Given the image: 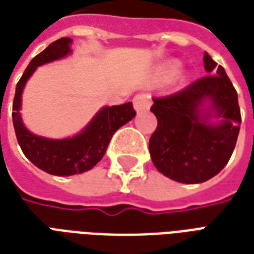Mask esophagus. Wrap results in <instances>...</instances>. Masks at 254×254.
<instances>
[{"label":"esophagus","instance_id":"obj_1","mask_svg":"<svg viewBox=\"0 0 254 254\" xmlns=\"http://www.w3.org/2000/svg\"><path fill=\"white\" fill-rule=\"evenodd\" d=\"M132 103H134V108L138 112L146 111L151 107V99L148 98L147 95H143V93H139L136 95L134 99H132Z\"/></svg>","mask_w":254,"mask_h":254}]
</instances>
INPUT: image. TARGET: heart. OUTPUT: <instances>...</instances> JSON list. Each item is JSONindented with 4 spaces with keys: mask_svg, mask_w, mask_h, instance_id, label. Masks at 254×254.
Returning <instances> with one entry per match:
<instances>
[{
    "mask_svg": "<svg viewBox=\"0 0 254 254\" xmlns=\"http://www.w3.org/2000/svg\"><path fill=\"white\" fill-rule=\"evenodd\" d=\"M178 66H179V64L177 62L169 63V64L165 66V69H163V75L167 76V77L174 76L175 73H177V70H178Z\"/></svg>",
    "mask_w": 254,
    "mask_h": 254,
    "instance_id": "heart-1",
    "label": "heart"
}]
</instances>
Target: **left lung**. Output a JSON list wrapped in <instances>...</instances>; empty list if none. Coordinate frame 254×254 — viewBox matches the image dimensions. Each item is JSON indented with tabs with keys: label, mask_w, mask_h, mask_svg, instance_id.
<instances>
[{
	"label": "left lung",
	"mask_w": 254,
	"mask_h": 254,
	"mask_svg": "<svg viewBox=\"0 0 254 254\" xmlns=\"http://www.w3.org/2000/svg\"><path fill=\"white\" fill-rule=\"evenodd\" d=\"M203 63L209 75L178 92L152 98L158 120L148 143L152 163L182 184H201L218 174L232 156L241 125L237 91L225 69L207 53ZM207 100L221 119L218 125H210V113L201 108Z\"/></svg>",
	"instance_id": "1"
}]
</instances>
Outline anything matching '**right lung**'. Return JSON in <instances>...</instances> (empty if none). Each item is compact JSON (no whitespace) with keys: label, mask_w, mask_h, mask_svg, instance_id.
Returning a JSON list of instances; mask_svg holds the SVG:
<instances>
[{"label":"right lung","mask_w":254,"mask_h":254,"mask_svg":"<svg viewBox=\"0 0 254 254\" xmlns=\"http://www.w3.org/2000/svg\"><path fill=\"white\" fill-rule=\"evenodd\" d=\"M70 43L72 40L68 37L56 40L29 63L20 81L17 83L11 114L17 140L26 158L48 174L59 177L81 174L84 171L91 170L98 162L102 161L116 129L136 115L131 102L120 106L104 107L81 134L62 140L41 138L25 128L21 120L20 107L21 93L26 80L39 65L66 56L70 52Z\"/></svg>","instance_id":"1"}]
</instances>
